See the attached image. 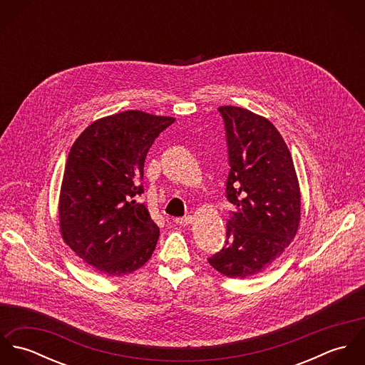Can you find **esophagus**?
Here are the masks:
<instances>
[{
    "instance_id": "1",
    "label": "esophagus",
    "mask_w": 365,
    "mask_h": 365,
    "mask_svg": "<svg viewBox=\"0 0 365 365\" xmlns=\"http://www.w3.org/2000/svg\"><path fill=\"white\" fill-rule=\"evenodd\" d=\"M174 222L177 225H181V226H187L190 223H192V216L191 215H187V216H182V217H175Z\"/></svg>"
}]
</instances>
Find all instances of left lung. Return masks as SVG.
Returning <instances> with one entry per match:
<instances>
[{
  "mask_svg": "<svg viewBox=\"0 0 365 365\" xmlns=\"http://www.w3.org/2000/svg\"><path fill=\"white\" fill-rule=\"evenodd\" d=\"M229 155L226 198L236 209L226 240L208 262L230 278H249L277 260L297 235L301 192L291 153L275 126L245 108L220 106Z\"/></svg>",
  "mask_w": 365,
  "mask_h": 365,
  "instance_id": "1",
  "label": "left lung"
}]
</instances>
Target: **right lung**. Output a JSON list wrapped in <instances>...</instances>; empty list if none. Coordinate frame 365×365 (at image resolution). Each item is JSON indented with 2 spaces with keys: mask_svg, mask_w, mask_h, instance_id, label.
Listing matches in <instances>:
<instances>
[{
  "mask_svg": "<svg viewBox=\"0 0 365 365\" xmlns=\"http://www.w3.org/2000/svg\"><path fill=\"white\" fill-rule=\"evenodd\" d=\"M173 122L125 110L91 123L70 149L58 201L60 232L100 272L130 274L155 252L160 229L139 202L140 181L149 149Z\"/></svg>",
  "mask_w": 365,
  "mask_h": 365,
  "instance_id": "1",
  "label": "right lung"
}]
</instances>
